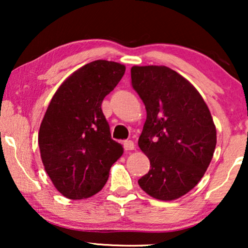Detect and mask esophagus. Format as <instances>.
Wrapping results in <instances>:
<instances>
[{
  "instance_id": "esophagus-1",
  "label": "esophagus",
  "mask_w": 248,
  "mask_h": 248,
  "mask_svg": "<svg viewBox=\"0 0 248 248\" xmlns=\"http://www.w3.org/2000/svg\"><path fill=\"white\" fill-rule=\"evenodd\" d=\"M135 145H134V142L131 141V140H127L124 142V149L126 151H131V150H134Z\"/></svg>"
}]
</instances>
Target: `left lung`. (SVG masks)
Masks as SVG:
<instances>
[{
	"mask_svg": "<svg viewBox=\"0 0 248 248\" xmlns=\"http://www.w3.org/2000/svg\"><path fill=\"white\" fill-rule=\"evenodd\" d=\"M131 79L147 109L139 147L150 160L138 183L152 198L176 200L195 187L211 162L212 116L199 91L167 66H133Z\"/></svg>",
	"mask_w": 248,
	"mask_h": 248,
	"instance_id": "1",
	"label": "left lung"
}]
</instances>
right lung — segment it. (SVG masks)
I'll return each mask as SVG.
<instances>
[{
  "mask_svg": "<svg viewBox=\"0 0 248 248\" xmlns=\"http://www.w3.org/2000/svg\"><path fill=\"white\" fill-rule=\"evenodd\" d=\"M124 73L120 63L93 61L67 78L50 100L38 144L46 172L67 199L99 192L123 155V147L111 139L101 103Z\"/></svg>",
  "mask_w": 248,
  "mask_h": 248,
  "instance_id": "add662e5",
  "label": "right lung"
}]
</instances>
